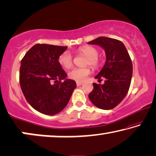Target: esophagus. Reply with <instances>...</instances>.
I'll use <instances>...</instances> for the list:
<instances>
[{"label":"esophagus","instance_id":"obj_1","mask_svg":"<svg viewBox=\"0 0 156 156\" xmlns=\"http://www.w3.org/2000/svg\"><path fill=\"white\" fill-rule=\"evenodd\" d=\"M82 84H83V83L82 82H76V86H77V87H80V86L82 85Z\"/></svg>","mask_w":156,"mask_h":156}]
</instances>
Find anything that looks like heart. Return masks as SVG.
<instances>
[{"label":"heart","mask_w":156,"mask_h":156,"mask_svg":"<svg viewBox=\"0 0 156 156\" xmlns=\"http://www.w3.org/2000/svg\"><path fill=\"white\" fill-rule=\"evenodd\" d=\"M79 53L87 57L85 65H89L90 66L96 68L98 66V51L94 47L90 46H84L79 48ZM58 62L64 68L68 69L73 66V56L69 51H65L58 58ZM91 73L89 67L83 68H74L69 73V77L76 82H83L87 79V76Z\"/></svg>","instance_id":"b5f03b06"}]
</instances>
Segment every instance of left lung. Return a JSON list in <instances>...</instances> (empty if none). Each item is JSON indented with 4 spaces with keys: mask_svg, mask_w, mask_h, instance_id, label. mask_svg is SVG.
Listing matches in <instances>:
<instances>
[{
    "mask_svg": "<svg viewBox=\"0 0 156 156\" xmlns=\"http://www.w3.org/2000/svg\"><path fill=\"white\" fill-rule=\"evenodd\" d=\"M88 44L102 47L106 55L104 66L95 78L105 79L103 84L94 83L89 94L91 103L103 110H110L125 98L129 89L132 76V62L126 47L120 41L101 37Z\"/></svg>",
    "mask_w": 156,
    "mask_h": 156,
    "instance_id": "obj_1",
    "label": "left lung"
}]
</instances>
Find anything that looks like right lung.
<instances>
[{
  "mask_svg": "<svg viewBox=\"0 0 156 156\" xmlns=\"http://www.w3.org/2000/svg\"><path fill=\"white\" fill-rule=\"evenodd\" d=\"M67 48L37 44L21 60L20 83L22 93L31 107L41 113L53 115L62 111L76 87L75 81L66 79L67 74L58 62Z\"/></svg>",
  "mask_w": 156,
  "mask_h": 156,
  "instance_id": "1",
  "label": "right lung"
}]
</instances>
